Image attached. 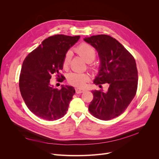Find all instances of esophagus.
<instances>
[{
  "mask_svg": "<svg viewBox=\"0 0 159 159\" xmlns=\"http://www.w3.org/2000/svg\"><path fill=\"white\" fill-rule=\"evenodd\" d=\"M85 91V89H79V88H75V92L76 93H81Z\"/></svg>",
  "mask_w": 159,
  "mask_h": 159,
  "instance_id": "34e87169",
  "label": "esophagus"
}]
</instances>
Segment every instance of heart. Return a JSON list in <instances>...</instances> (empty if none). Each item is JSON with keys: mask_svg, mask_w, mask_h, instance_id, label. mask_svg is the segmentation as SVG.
<instances>
[{"mask_svg": "<svg viewBox=\"0 0 159 159\" xmlns=\"http://www.w3.org/2000/svg\"><path fill=\"white\" fill-rule=\"evenodd\" d=\"M75 51L82 57L86 62L92 61L96 56V52L93 48L86 43H82L77 46ZM71 58L70 53L68 52L65 54L63 59V66L68 68ZM89 80V75L87 73L71 72L68 76V83L75 87L82 88Z\"/></svg>", "mask_w": 159, "mask_h": 159, "instance_id": "b5f03b06", "label": "heart"}]
</instances>
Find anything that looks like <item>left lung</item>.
I'll use <instances>...</instances> for the list:
<instances>
[{
  "label": "left lung",
  "mask_w": 159,
  "mask_h": 159,
  "mask_svg": "<svg viewBox=\"0 0 159 159\" xmlns=\"http://www.w3.org/2000/svg\"><path fill=\"white\" fill-rule=\"evenodd\" d=\"M84 40L98 51L100 70L93 83H107V92L93 90V100L89 105L90 113L101 120L108 121L119 116L126 110L136 94L138 71L134 57L113 37L99 34Z\"/></svg>",
  "instance_id": "obj_1"
}]
</instances>
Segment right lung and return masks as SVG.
Segmentation results:
<instances>
[{
	"label": "right lung",
	"mask_w": 159,
	"mask_h": 159,
	"mask_svg": "<svg viewBox=\"0 0 159 159\" xmlns=\"http://www.w3.org/2000/svg\"><path fill=\"white\" fill-rule=\"evenodd\" d=\"M80 38L62 34L50 36L24 60L19 88L26 106L36 116L55 121L66 114L75 89L68 85H62L61 89L54 88L50 80L53 74L60 81L64 80L60 73L63 69L64 57Z\"/></svg>",
	"instance_id": "right-lung-1"
}]
</instances>
